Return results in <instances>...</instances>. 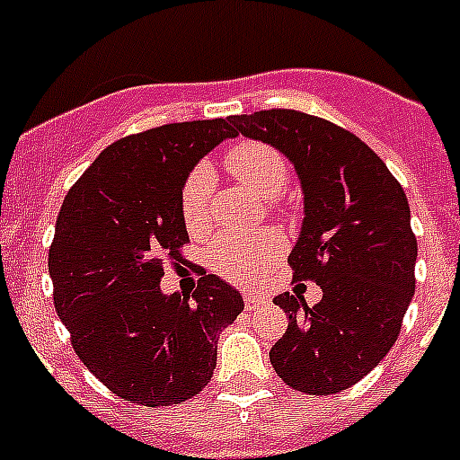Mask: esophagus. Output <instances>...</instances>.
Wrapping results in <instances>:
<instances>
[{
    "mask_svg": "<svg viewBox=\"0 0 460 460\" xmlns=\"http://www.w3.org/2000/svg\"><path fill=\"white\" fill-rule=\"evenodd\" d=\"M243 304H246V311H255V308H260L262 304H267L265 295H246L243 296Z\"/></svg>",
    "mask_w": 460,
    "mask_h": 460,
    "instance_id": "1",
    "label": "esophagus"
}]
</instances>
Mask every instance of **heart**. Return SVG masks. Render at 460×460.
<instances>
[{
    "label": "heart",
    "instance_id": "1",
    "mask_svg": "<svg viewBox=\"0 0 460 460\" xmlns=\"http://www.w3.org/2000/svg\"><path fill=\"white\" fill-rule=\"evenodd\" d=\"M226 165L234 180L251 186L262 198H279L286 190L290 172L283 154L267 142L243 140L227 149ZM214 172L207 164L195 165L180 193V211L190 237H202L211 223ZM286 251V239L276 230L258 234H221L207 251V265L214 274L234 286H253L267 267Z\"/></svg>",
    "mask_w": 460,
    "mask_h": 460
}]
</instances>
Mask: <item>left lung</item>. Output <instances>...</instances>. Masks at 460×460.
Here are the masks:
<instances>
[{
  "label": "left lung",
  "mask_w": 460,
  "mask_h": 460,
  "mask_svg": "<svg viewBox=\"0 0 460 460\" xmlns=\"http://www.w3.org/2000/svg\"><path fill=\"white\" fill-rule=\"evenodd\" d=\"M230 121L295 165L304 223L288 262L295 280L323 288L311 308L299 295L274 296L290 320L271 367L313 396L352 387L392 350L414 295L417 237L405 190L367 142L323 117L260 110Z\"/></svg>",
  "instance_id": "1"
}]
</instances>
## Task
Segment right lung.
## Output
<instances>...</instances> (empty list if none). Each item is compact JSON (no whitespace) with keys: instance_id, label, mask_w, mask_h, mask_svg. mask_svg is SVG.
<instances>
[{"instance_id":"add662e5","label":"right lung","mask_w":460,"mask_h":460,"mask_svg":"<svg viewBox=\"0 0 460 460\" xmlns=\"http://www.w3.org/2000/svg\"><path fill=\"white\" fill-rule=\"evenodd\" d=\"M230 119L165 124L126 136L64 198L48 253L57 315L75 355L112 394L161 408L205 389L223 329L243 299L217 274L193 295H164L165 265L189 242L180 193L195 164L226 137Z\"/></svg>"}]
</instances>
